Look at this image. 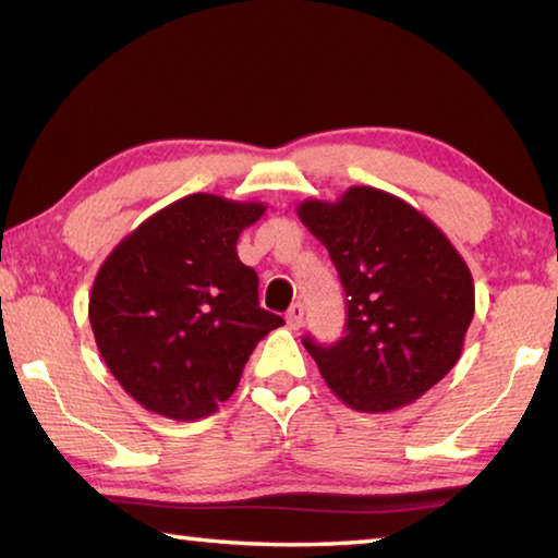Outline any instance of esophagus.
<instances>
[{
    "mask_svg": "<svg viewBox=\"0 0 558 558\" xmlns=\"http://www.w3.org/2000/svg\"><path fill=\"white\" fill-rule=\"evenodd\" d=\"M286 323L290 329L302 327V323H305V305H302V302H292L290 310L286 313Z\"/></svg>",
    "mask_w": 558,
    "mask_h": 558,
    "instance_id": "esophagus-1",
    "label": "esophagus"
}]
</instances>
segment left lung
Listing matches in <instances>:
<instances>
[{
	"mask_svg": "<svg viewBox=\"0 0 558 558\" xmlns=\"http://www.w3.org/2000/svg\"><path fill=\"white\" fill-rule=\"evenodd\" d=\"M298 216L347 295L335 344L302 339L329 389L364 413L421 399L456 366L475 315L465 260L436 223L374 186L347 189L335 204L307 199Z\"/></svg>",
	"mask_w": 558,
	"mask_h": 558,
	"instance_id": "1",
	"label": "left lung"
}]
</instances>
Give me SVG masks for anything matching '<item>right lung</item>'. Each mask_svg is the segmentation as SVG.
<instances>
[{"label": "right lung", "mask_w": 558, "mask_h": 558, "mask_svg": "<svg viewBox=\"0 0 558 558\" xmlns=\"http://www.w3.org/2000/svg\"><path fill=\"white\" fill-rule=\"evenodd\" d=\"M266 206L189 194L122 239L93 282L88 317L110 374L147 411L211 415L253 349L286 319L258 302L235 243Z\"/></svg>", "instance_id": "1"}]
</instances>
